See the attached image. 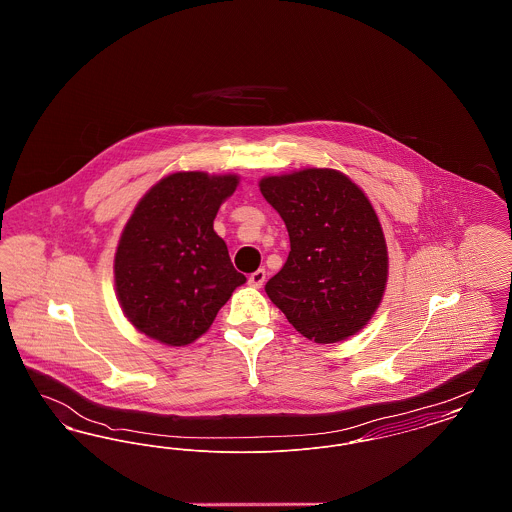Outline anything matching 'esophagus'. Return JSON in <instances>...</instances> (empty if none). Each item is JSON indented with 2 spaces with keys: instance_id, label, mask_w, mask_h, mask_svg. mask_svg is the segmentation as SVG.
Masks as SVG:
<instances>
[{
  "instance_id": "obj_1",
  "label": "esophagus",
  "mask_w": 512,
  "mask_h": 512,
  "mask_svg": "<svg viewBox=\"0 0 512 512\" xmlns=\"http://www.w3.org/2000/svg\"><path fill=\"white\" fill-rule=\"evenodd\" d=\"M265 280H267V272H265V268H259V270H255L253 274H249L247 284H249L251 288H261V286L265 284Z\"/></svg>"
}]
</instances>
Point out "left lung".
Segmentation results:
<instances>
[{
  "label": "left lung",
  "instance_id": "1",
  "mask_svg": "<svg viewBox=\"0 0 512 512\" xmlns=\"http://www.w3.org/2000/svg\"><path fill=\"white\" fill-rule=\"evenodd\" d=\"M259 186L290 234L288 261L268 280V297L309 340L357 334L388 280L386 240L370 201L330 169L268 176Z\"/></svg>",
  "mask_w": 512,
  "mask_h": 512
}]
</instances>
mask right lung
Instances as JSON below:
<instances>
[{
    "label": "right lung",
    "instance_id": "obj_1",
    "mask_svg": "<svg viewBox=\"0 0 512 512\" xmlns=\"http://www.w3.org/2000/svg\"><path fill=\"white\" fill-rule=\"evenodd\" d=\"M238 176L174 172L136 205L115 255L122 311L149 338L188 345L209 330L245 276L213 230Z\"/></svg>",
    "mask_w": 512,
    "mask_h": 512
}]
</instances>
